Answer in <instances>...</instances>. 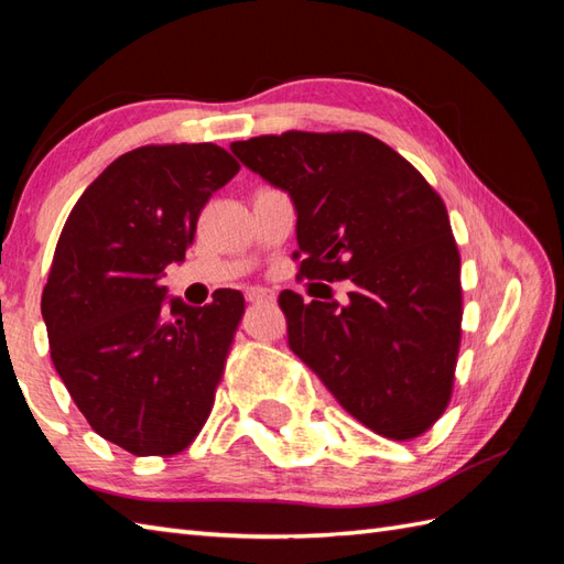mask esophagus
<instances>
[{
    "mask_svg": "<svg viewBox=\"0 0 564 564\" xmlns=\"http://www.w3.org/2000/svg\"><path fill=\"white\" fill-rule=\"evenodd\" d=\"M247 301L249 303H269V301H273V291H269V289H249Z\"/></svg>",
    "mask_w": 564,
    "mask_h": 564,
    "instance_id": "obj_1",
    "label": "esophagus"
}]
</instances>
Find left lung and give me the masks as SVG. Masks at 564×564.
I'll return each instance as SVG.
<instances>
[{
	"mask_svg": "<svg viewBox=\"0 0 564 564\" xmlns=\"http://www.w3.org/2000/svg\"><path fill=\"white\" fill-rule=\"evenodd\" d=\"M291 194L297 275L354 283L349 305L283 291L289 344L358 422L390 441L426 434L453 394L463 337L460 251L446 203L386 142L285 130L232 142Z\"/></svg>",
	"mask_w": 564,
	"mask_h": 564,
	"instance_id": "obj_1",
	"label": "left lung"
}]
</instances>
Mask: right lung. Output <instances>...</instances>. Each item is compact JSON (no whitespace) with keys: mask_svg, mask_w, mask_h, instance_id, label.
<instances>
[{"mask_svg":"<svg viewBox=\"0 0 564 564\" xmlns=\"http://www.w3.org/2000/svg\"><path fill=\"white\" fill-rule=\"evenodd\" d=\"M239 172L230 152L148 145L94 178L59 232L41 297L53 366L89 426L140 455L172 458L206 426L245 295L164 301L203 206Z\"/></svg>","mask_w":564,"mask_h":564,"instance_id":"right-lung-1","label":"right lung"}]
</instances>
